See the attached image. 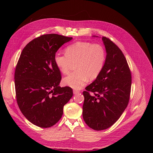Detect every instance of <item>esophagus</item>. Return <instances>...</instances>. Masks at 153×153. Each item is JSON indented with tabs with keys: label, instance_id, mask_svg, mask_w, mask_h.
Wrapping results in <instances>:
<instances>
[{
	"label": "esophagus",
	"instance_id": "obj_1",
	"mask_svg": "<svg viewBox=\"0 0 153 153\" xmlns=\"http://www.w3.org/2000/svg\"><path fill=\"white\" fill-rule=\"evenodd\" d=\"M79 93H80V91H78V90H73V93H74V94H79Z\"/></svg>",
	"mask_w": 153,
	"mask_h": 153
}]
</instances>
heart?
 <instances>
[{"instance_id": "heart-1", "label": "heart", "mask_w": 153, "mask_h": 153, "mask_svg": "<svg viewBox=\"0 0 153 153\" xmlns=\"http://www.w3.org/2000/svg\"><path fill=\"white\" fill-rule=\"evenodd\" d=\"M65 53H56L54 62L59 70L67 74L73 63L75 71L63 78V83L74 89H80L88 79L94 80L101 73L106 59L104 48L98 43L76 42L67 46Z\"/></svg>"}]
</instances>
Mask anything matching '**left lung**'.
Listing matches in <instances>:
<instances>
[{"label":"left lung","mask_w":153,"mask_h":153,"mask_svg":"<svg viewBox=\"0 0 153 153\" xmlns=\"http://www.w3.org/2000/svg\"><path fill=\"white\" fill-rule=\"evenodd\" d=\"M102 40L106 52L103 68L83 92V120L97 131L110 128L120 118L128 104L131 87V74L122 51L110 39L103 37Z\"/></svg>","instance_id":"obj_1"}]
</instances>
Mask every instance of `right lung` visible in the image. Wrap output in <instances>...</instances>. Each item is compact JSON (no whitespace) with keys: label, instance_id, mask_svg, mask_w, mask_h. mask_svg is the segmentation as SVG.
<instances>
[{"label":"right lung","instance_id":"add662e5","mask_svg":"<svg viewBox=\"0 0 153 153\" xmlns=\"http://www.w3.org/2000/svg\"><path fill=\"white\" fill-rule=\"evenodd\" d=\"M72 39L56 34L42 35L24 47L17 62L14 73L17 105L24 116L37 126L55 125L73 95L70 87L59 86L62 76L54 62L57 50Z\"/></svg>","mask_w":153,"mask_h":153}]
</instances>
